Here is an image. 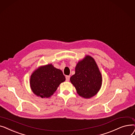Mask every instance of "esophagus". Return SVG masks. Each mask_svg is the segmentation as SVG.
<instances>
[{
  "mask_svg": "<svg viewBox=\"0 0 135 135\" xmlns=\"http://www.w3.org/2000/svg\"><path fill=\"white\" fill-rule=\"evenodd\" d=\"M70 76H66V81H69L70 80Z\"/></svg>",
  "mask_w": 135,
  "mask_h": 135,
  "instance_id": "obj_1",
  "label": "esophagus"
}]
</instances>
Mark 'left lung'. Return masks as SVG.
Instances as JSON below:
<instances>
[{
    "label": "left lung",
    "instance_id": "8db88e82",
    "mask_svg": "<svg viewBox=\"0 0 135 135\" xmlns=\"http://www.w3.org/2000/svg\"><path fill=\"white\" fill-rule=\"evenodd\" d=\"M70 81L77 93L84 98H90L98 93L102 86V78L94 59L89 55L79 61L75 68V74Z\"/></svg>",
    "mask_w": 135,
    "mask_h": 135
}]
</instances>
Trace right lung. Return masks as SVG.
I'll use <instances>...</instances> for the list:
<instances>
[{
    "label": "right lung",
    "instance_id": "1",
    "mask_svg": "<svg viewBox=\"0 0 135 135\" xmlns=\"http://www.w3.org/2000/svg\"><path fill=\"white\" fill-rule=\"evenodd\" d=\"M65 81V77L61 70L50 64L36 69L31 76L30 83L33 93L43 98L52 95Z\"/></svg>",
    "mask_w": 135,
    "mask_h": 135
}]
</instances>
